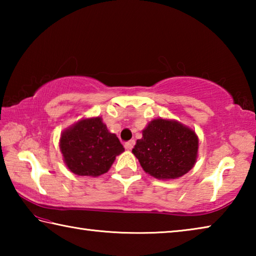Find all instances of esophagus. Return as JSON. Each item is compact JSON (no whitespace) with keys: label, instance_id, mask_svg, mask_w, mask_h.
<instances>
[{"label":"esophagus","instance_id":"34e87169","mask_svg":"<svg viewBox=\"0 0 256 256\" xmlns=\"http://www.w3.org/2000/svg\"><path fill=\"white\" fill-rule=\"evenodd\" d=\"M134 144H136V141H134V140H131V141L126 142V144H124V146H125V149H126V150H132V148L134 146Z\"/></svg>","mask_w":256,"mask_h":256}]
</instances>
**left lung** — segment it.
Here are the masks:
<instances>
[{"mask_svg":"<svg viewBox=\"0 0 256 256\" xmlns=\"http://www.w3.org/2000/svg\"><path fill=\"white\" fill-rule=\"evenodd\" d=\"M198 138L178 120L156 118L142 131L132 152L141 167L158 180H176L196 162Z\"/></svg>","mask_w":256,"mask_h":256,"instance_id":"obj_1","label":"left lung"}]
</instances>
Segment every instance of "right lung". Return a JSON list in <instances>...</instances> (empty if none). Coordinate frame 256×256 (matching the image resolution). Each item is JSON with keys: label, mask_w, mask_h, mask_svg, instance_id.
<instances>
[{"label": "right lung", "mask_w": 256, "mask_h": 256, "mask_svg": "<svg viewBox=\"0 0 256 256\" xmlns=\"http://www.w3.org/2000/svg\"><path fill=\"white\" fill-rule=\"evenodd\" d=\"M60 150L66 167L79 176L105 174L124 151L116 134L108 131L102 118H84L64 130Z\"/></svg>", "instance_id": "right-lung-1"}]
</instances>
